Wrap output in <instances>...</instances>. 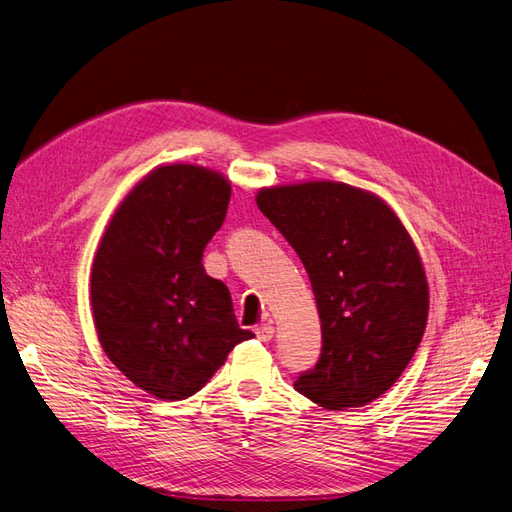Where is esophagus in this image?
<instances>
[{
	"instance_id": "esophagus-1",
	"label": "esophagus",
	"mask_w": 512,
	"mask_h": 512,
	"mask_svg": "<svg viewBox=\"0 0 512 512\" xmlns=\"http://www.w3.org/2000/svg\"><path fill=\"white\" fill-rule=\"evenodd\" d=\"M256 337L258 339H262V342H269V339L273 337V333H275V329L271 327V324H260V327H256Z\"/></svg>"
}]
</instances>
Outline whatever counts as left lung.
<instances>
[{
  "label": "left lung",
  "instance_id": "obj_1",
  "mask_svg": "<svg viewBox=\"0 0 512 512\" xmlns=\"http://www.w3.org/2000/svg\"><path fill=\"white\" fill-rule=\"evenodd\" d=\"M256 205L299 254L322 324L320 361L294 389L327 410L384 395L421 344L429 284L393 207L374 192L316 179L269 185Z\"/></svg>",
  "mask_w": 512,
  "mask_h": 512
}]
</instances>
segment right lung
I'll use <instances>...</instances> for the list:
<instances>
[{
    "label": "right lung",
    "instance_id": "1",
    "mask_svg": "<svg viewBox=\"0 0 512 512\" xmlns=\"http://www.w3.org/2000/svg\"><path fill=\"white\" fill-rule=\"evenodd\" d=\"M230 203V179L198 164H164L123 196L91 267V312L104 354L145 393H198L228 352L252 339L203 252Z\"/></svg>",
    "mask_w": 512,
    "mask_h": 512
}]
</instances>
